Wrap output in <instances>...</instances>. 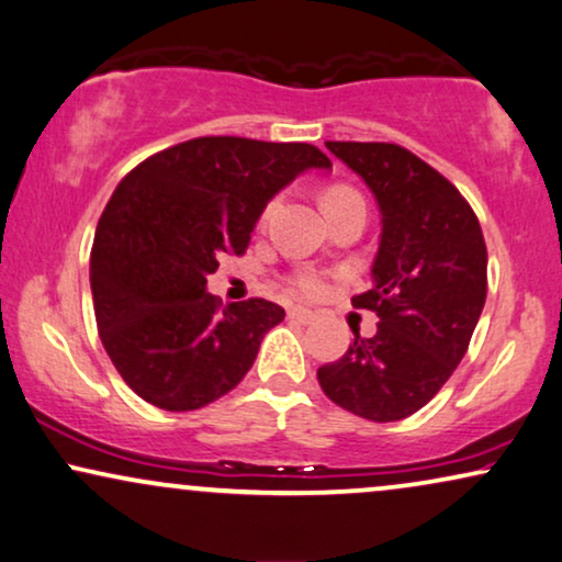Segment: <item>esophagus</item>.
I'll list each match as a JSON object with an SVG mask.
<instances>
[{
  "instance_id": "esophagus-1",
  "label": "esophagus",
  "mask_w": 562,
  "mask_h": 562,
  "mask_svg": "<svg viewBox=\"0 0 562 562\" xmlns=\"http://www.w3.org/2000/svg\"><path fill=\"white\" fill-rule=\"evenodd\" d=\"M288 316L293 318V322H297V324H311V322H314V318H316L314 311L303 308V305H295V308H290Z\"/></svg>"
}]
</instances>
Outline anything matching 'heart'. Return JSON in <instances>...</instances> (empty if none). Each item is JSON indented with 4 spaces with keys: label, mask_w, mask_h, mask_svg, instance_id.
I'll return each instance as SVG.
<instances>
[{
    "label": "heart",
    "mask_w": 562,
    "mask_h": 562,
    "mask_svg": "<svg viewBox=\"0 0 562 562\" xmlns=\"http://www.w3.org/2000/svg\"><path fill=\"white\" fill-rule=\"evenodd\" d=\"M352 196H358L352 189H347V187H329L322 194V207H331V204L345 202V199H352ZM267 212H265V217H267ZM295 288L301 290L303 295H318L324 290V280L316 272H301V274L295 277Z\"/></svg>",
    "instance_id": "1"
}]
</instances>
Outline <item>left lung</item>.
<instances>
[{
	"label": "left lung",
	"mask_w": 562,
	"mask_h": 562,
	"mask_svg": "<svg viewBox=\"0 0 562 562\" xmlns=\"http://www.w3.org/2000/svg\"><path fill=\"white\" fill-rule=\"evenodd\" d=\"M373 191L381 236L368 293L355 308L375 311L371 339L355 334L337 363L318 368L334 404L373 423L425 407L461 363L487 295V248L467 199L392 142H326Z\"/></svg>",
	"instance_id": "8db88e82"
}]
</instances>
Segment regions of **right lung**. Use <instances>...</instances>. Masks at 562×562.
Here are the masks:
<instances>
[{
    "label": "right lung",
    "mask_w": 562,
    "mask_h": 562,
    "mask_svg": "<svg viewBox=\"0 0 562 562\" xmlns=\"http://www.w3.org/2000/svg\"><path fill=\"white\" fill-rule=\"evenodd\" d=\"M331 160L305 142L199 137L124 176L90 251L95 322L126 386L168 412L236 389L285 308L265 297L220 305L207 277L244 254L277 191Z\"/></svg>",
    "instance_id": "right-lung-1"
}]
</instances>
